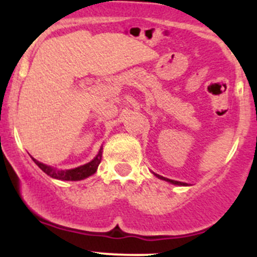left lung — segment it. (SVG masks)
<instances>
[{
    "label": "left lung",
    "mask_w": 257,
    "mask_h": 257,
    "mask_svg": "<svg viewBox=\"0 0 257 257\" xmlns=\"http://www.w3.org/2000/svg\"><path fill=\"white\" fill-rule=\"evenodd\" d=\"M157 175V174H155ZM158 178L159 179H163V180H167V181H169V183H172V184H175V185H185V184L184 183H180V181H175V180H170V179H167V178H164V177H160V175H157Z\"/></svg>",
    "instance_id": "left-lung-1"
}]
</instances>
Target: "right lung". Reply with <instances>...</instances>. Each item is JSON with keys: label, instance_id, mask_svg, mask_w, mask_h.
Masks as SVG:
<instances>
[{"label": "right lung", "instance_id": "add662e5", "mask_svg": "<svg viewBox=\"0 0 257 257\" xmlns=\"http://www.w3.org/2000/svg\"><path fill=\"white\" fill-rule=\"evenodd\" d=\"M102 148H100L99 153L97 154V157L92 160V162L87 163V164L82 165V167L78 168H74V169L71 170H54L52 168L47 167V165L42 164V163L37 162L36 159L35 163L40 167V169H42L46 174L49 175L51 178L54 179H58V180H72V181H76V180H82V179L88 178L89 175L94 174L95 170H97L98 165H99L100 160H102Z\"/></svg>", "mask_w": 257, "mask_h": 257}]
</instances>
